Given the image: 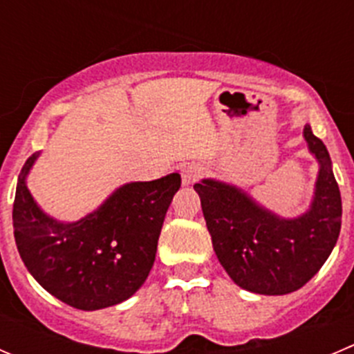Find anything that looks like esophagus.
<instances>
[{"instance_id":"esophagus-1","label":"esophagus","mask_w":354,"mask_h":354,"mask_svg":"<svg viewBox=\"0 0 354 354\" xmlns=\"http://www.w3.org/2000/svg\"><path fill=\"white\" fill-rule=\"evenodd\" d=\"M180 175H183L184 186H191V184H194L201 177V167L196 163H187L183 167Z\"/></svg>"}]
</instances>
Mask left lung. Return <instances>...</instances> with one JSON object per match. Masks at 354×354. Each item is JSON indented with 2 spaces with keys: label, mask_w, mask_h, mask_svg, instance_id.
Instances as JSON below:
<instances>
[{
  "label": "left lung",
  "mask_w": 354,
  "mask_h": 354,
  "mask_svg": "<svg viewBox=\"0 0 354 354\" xmlns=\"http://www.w3.org/2000/svg\"><path fill=\"white\" fill-rule=\"evenodd\" d=\"M302 136L318 175L309 208L297 217H280L234 184H194L218 262L238 287L254 294L285 295L304 287L341 233V193L328 151L309 124Z\"/></svg>",
  "instance_id": "left-lung-1"
}]
</instances>
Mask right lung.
<instances>
[{
    "label": "right lung",
    "instance_id": "obj_1",
    "mask_svg": "<svg viewBox=\"0 0 354 354\" xmlns=\"http://www.w3.org/2000/svg\"><path fill=\"white\" fill-rule=\"evenodd\" d=\"M39 154L24 163L13 201V234L28 271L48 294L83 311L130 299L154 264L179 171L123 184L85 217L64 222L46 214L28 187Z\"/></svg>",
    "mask_w": 354,
    "mask_h": 354
}]
</instances>
